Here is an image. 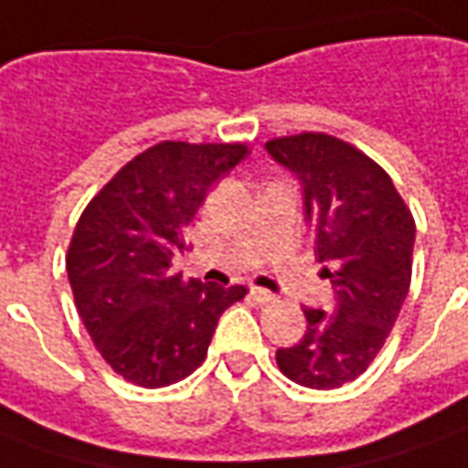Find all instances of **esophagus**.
Wrapping results in <instances>:
<instances>
[{
    "label": "esophagus",
    "mask_w": 468,
    "mask_h": 468,
    "mask_svg": "<svg viewBox=\"0 0 468 468\" xmlns=\"http://www.w3.org/2000/svg\"><path fill=\"white\" fill-rule=\"evenodd\" d=\"M250 293H253V296H256V302H261V303H271V302H276V299H279V296H276L273 291L261 289V286H253V289H250Z\"/></svg>",
    "instance_id": "1"
}]
</instances>
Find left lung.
Listing matches in <instances>:
<instances>
[{
	"label": "left lung",
	"mask_w": 468,
	"mask_h": 468,
	"mask_svg": "<svg viewBox=\"0 0 468 468\" xmlns=\"http://www.w3.org/2000/svg\"><path fill=\"white\" fill-rule=\"evenodd\" d=\"M268 154L303 187L314 253L335 283V312L309 309L299 345L276 352L279 370L314 390L357 380L400 314L413 273L416 220L390 175L357 146L322 132L276 136Z\"/></svg>",
	"instance_id": "8db88e82"
}]
</instances>
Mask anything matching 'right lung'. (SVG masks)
Instances as JSON below:
<instances>
[{"label":"right lung","instance_id":"right-lung-1","mask_svg":"<svg viewBox=\"0 0 468 468\" xmlns=\"http://www.w3.org/2000/svg\"><path fill=\"white\" fill-rule=\"evenodd\" d=\"M248 154L240 142L154 144L98 189L75 225L65 256L75 309L126 382L185 380L207 357L218 319L248 293L172 271L207 189Z\"/></svg>","mask_w":468,"mask_h":468}]
</instances>
